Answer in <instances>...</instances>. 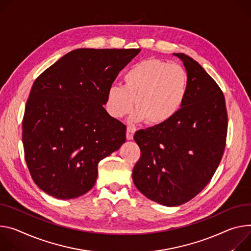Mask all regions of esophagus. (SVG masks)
<instances>
[{
    "mask_svg": "<svg viewBox=\"0 0 251 251\" xmlns=\"http://www.w3.org/2000/svg\"><path fill=\"white\" fill-rule=\"evenodd\" d=\"M134 130L131 127L127 128V134H126V137L128 140H132L133 139V136H134Z\"/></svg>",
    "mask_w": 251,
    "mask_h": 251,
    "instance_id": "obj_1",
    "label": "esophagus"
}]
</instances>
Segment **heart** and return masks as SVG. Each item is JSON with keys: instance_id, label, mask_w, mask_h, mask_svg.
Returning a JSON list of instances; mask_svg holds the SVG:
<instances>
[{"instance_id": "b5f03b06", "label": "heart", "mask_w": 251, "mask_h": 251, "mask_svg": "<svg viewBox=\"0 0 251 251\" xmlns=\"http://www.w3.org/2000/svg\"><path fill=\"white\" fill-rule=\"evenodd\" d=\"M123 84L111 85L105 105L110 115L123 118L134 106L133 120L162 125L180 112L187 98L190 80L183 67L160 59H146L129 67Z\"/></svg>"}]
</instances>
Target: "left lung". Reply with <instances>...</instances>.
Segmentation results:
<instances>
[{
  "mask_svg": "<svg viewBox=\"0 0 251 251\" xmlns=\"http://www.w3.org/2000/svg\"><path fill=\"white\" fill-rule=\"evenodd\" d=\"M190 88L183 107L168 122L139 130L134 140L141 156L133 182L147 198L165 206L183 204L208 184L224 152L227 111L221 89L183 53Z\"/></svg>",
  "mask_w": 251,
  "mask_h": 251,
  "instance_id": "left-lung-1",
  "label": "left lung"
}]
</instances>
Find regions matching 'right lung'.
I'll list each match as a JSON object with an SVG mask.
<instances>
[{
	"instance_id": "add662e5",
	"label": "right lung",
	"mask_w": 251,
	"mask_h": 251,
	"mask_svg": "<svg viewBox=\"0 0 251 251\" xmlns=\"http://www.w3.org/2000/svg\"><path fill=\"white\" fill-rule=\"evenodd\" d=\"M140 49H77L34 82L23 118L25 160L37 186L59 199L87 193L98 163L126 141L105 105L108 88Z\"/></svg>"
}]
</instances>
